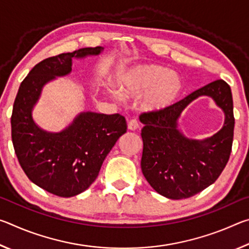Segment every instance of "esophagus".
Here are the masks:
<instances>
[{
    "mask_svg": "<svg viewBox=\"0 0 249 249\" xmlns=\"http://www.w3.org/2000/svg\"><path fill=\"white\" fill-rule=\"evenodd\" d=\"M138 127H140V124H138V122L136 119H133V120H129L128 123H127V128L129 130H136Z\"/></svg>",
    "mask_w": 249,
    "mask_h": 249,
    "instance_id": "obj_1",
    "label": "esophagus"
}]
</instances>
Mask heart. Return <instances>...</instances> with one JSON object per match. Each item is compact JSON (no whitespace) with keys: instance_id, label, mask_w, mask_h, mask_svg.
Returning a JSON list of instances; mask_svg holds the SVG:
<instances>
[{"instance_id":"obj_1","label":"heart","mask_w":249,"mask_h":249,"mask_svg":"<svg viewBox=\"0 0 249 249\" xmlns=\"http://www.w3.org/2000/svg\"><path fill=\"white\" fill-rule=\"evenodd\" d=\"M120 88L125 95L138 98L146 94L145 107L150 111H165L171 107L182 92V80L176 72L155 64L137 65L122 74ZM119 96L116 91H112Z\"/></svg>"}]
</instances>
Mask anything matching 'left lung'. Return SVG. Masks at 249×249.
<instances>
[{
  "mask_svg": "<svg viewBox=\"0 0 249 249\" xmlns=\"http://www.w3.org/2000/svg\"><path fill=\"white\" fill-rule=\"evenodd\" d=\"M209 96L225 112L223 127L213 137L192 140L178 128L187 105ZM142 171L156 192L172 200L187 199L215 182L229 161L234 136L233 96L224 80H216L192 92L165 111L144 113Z\"/></svg>",
  "mask_w": 249,
  "mask_h": 249,
  "instance_id": "obj_1",
  "label": "left lung"
}]
</instances>
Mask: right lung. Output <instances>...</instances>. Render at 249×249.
<instances>
[{"instance_id": "obj_1", "label": "right lung", "mask_w": 249, "mask_h": 249, "mask_svg": "<svg viewBox=\"0 0 249 249\" xmlns=\"http://www.w3.org/2000/svg\"><path fill=\"white\" fill-rule=\"evenodd\" d=\"M103 50L88 47L45 59L29 71L15 98L12 141L19 165L32 182L54 196L70 197L86 191L127 126L120 114L88 111L60 132H47L35 123L33 109L46 84L72 71V59L99 56Z\"/></svg>"}]
</instances>
